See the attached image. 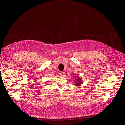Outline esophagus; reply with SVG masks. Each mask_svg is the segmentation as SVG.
Listing matches in <instances>:
<instances>
[{
  "label": "esophagus",
  "instance_id": "esophagus-1",
  "mask_svg": "<svg viewBox=\"0 0 125 125\" xmlns=\"http://www.w3.org/2000/svg\"><path fill=\"white\" fill-rule=\"evenodd\" d=\"M65 75V73L64 72H61L60 73V75L61 76H64Z\"/></svg>",
  "mask_w": 125,
  "mask_h": 125
}]
</instances>
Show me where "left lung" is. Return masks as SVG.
Returning a JSON list of instances; mask_svg holds the SVG:
<instances>
[{"label":"left lung","mask_w":125,"mask_h":125,"mask_svg":"<svg viewBox=\"0 0 125 125\" xmlns=\"http://www.w3.org/2000/svg\"><path fill=\"white\" fill-rule=\"evenodd\" d=\"M81 78H79L78 79H77V82H76V84L77 85H79L81 84Z\"/></svg>","instance_id":"obj_1"}]
</instances>
